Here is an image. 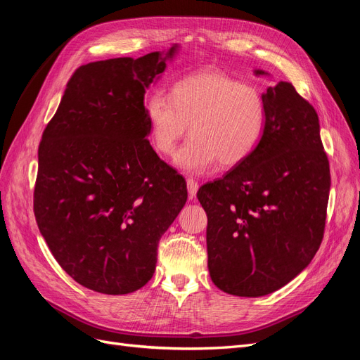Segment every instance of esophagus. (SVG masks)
I'll use <instances>...</instances> for the list:
<instances>
[{"label": "esophagus", "mask_w": 360, "mask_h": 360, "mask_svg": "<svg viewBox=\"0 0 360 360\" xmlns=\"http://www.w3.org/2000/svg\"><path fill=\"white\" fill-rule=\"evenodd\" d=\"M188 192H189V198H195V195H197V192H198V188H200V184L195 181L193 179H188Z\"/></svg>", "instance_id": "esophagus-1"}]
</instances>
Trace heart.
I'll return each instance as SVG.
<instances>
[{
	"label": "heart",
	"mask_w": 360,
	"mask_h": 360,
	"mask_svg": "<svg viewBox=\"0 0 360 360\" xmlns=\"http://www.w3.org/2000/svg\"><path fill=\"white\" fill-rule=\"evenodd\" d=\"M146 115L151 143L162 156L176 155L189 130L192 138L177 163L184 171L200 174L217 160L222 167H236L248 159L264 134L267 110L257 86L207 69L177 81L169 97L151 94Z\"/></svg>",
	"instance_id": "heart-1"
}]
</instances>
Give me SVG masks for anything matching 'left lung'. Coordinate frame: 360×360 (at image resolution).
Returning a JSON list of instances; mask_svg holds the SVG:
<instances>
[{
    "instance_id": "8db88e82",
    "label": "left lung",
    "mask_w": 360,
    "mask_h": 360,
    "mask_svg": "<svg viewBox=\"0 0 360 360\" xmlns=\"http://www.w3.org/2000/svg\"><path fill=\"white\" fill-rule=\"evenodd\" d=\"M263 97L267 118L257 148L197 193L207 213L210 278L240 297L274 292L311 263L330 191L314 106L285 81L267 86Z\"/></svg>"
}]
</instances>
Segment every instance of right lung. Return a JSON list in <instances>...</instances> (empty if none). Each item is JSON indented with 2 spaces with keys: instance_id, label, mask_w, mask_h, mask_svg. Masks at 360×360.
Instances as JSON below:
<instances>
[{
  "instance_id": "add662e5",
  "label": "right lung",
  "mask_w": 360,
  "mask_h": 360,
  "mask_svg": "<svg viewBox=\"0 0 360 360\" xmlns=\"http://www.w3.org/2000/svg\"><path fill=\"white\" fill-rule=\"evenodd\" d=\"M76 69L43 130L34 216L57 263L103 294L144 287L186 180L150 146L144 96L176 52Z\"/></svg>"
}]
</instances>
